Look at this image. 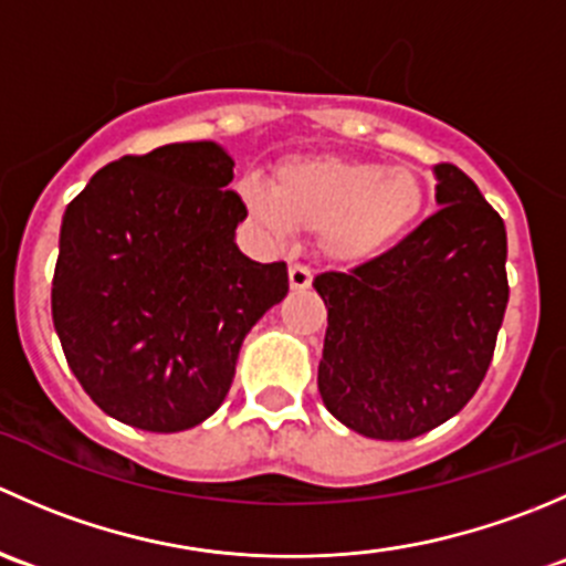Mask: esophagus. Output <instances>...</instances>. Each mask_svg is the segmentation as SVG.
Returning <instances> with one entry per match:
<instances>
[{
	"mask_svg": "<svg viewBox=\"0 0 566 566\" xmlns=\"http://www.w3.org/2000/svg\"><path fill=\"white\" fill-rule=\"evenodd\" d=\"M312 284V268L306 265H290V287L293 290H306Z\"/></svg>",
	"mask_w": 566,
	"mask_h": 566,
	"instance_id": "1",
	"label": "esophagus"
}]
</instances>
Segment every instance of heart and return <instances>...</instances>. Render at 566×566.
Returning <instances> with one entry per match:
<instances>
[{
  "mask_svg": "<svg viewBox=\"0 0 566 566\" xmlns=\"http://www.w3.org/2000/svg\"><path fill=\"white\" fill-rule=\"evenodd\" d=\"M238 197L271 238L319 232V247L339 262H367L389 251L424 208V186L413 169L336 156L290 158L279 164L273 186L256 175L241 177Z\"/></svg>",
  "mask_w": 566,
  "mask_h": 566,
  "instance_id": "heart-1",
  "label": "heart"
}]
</instances>
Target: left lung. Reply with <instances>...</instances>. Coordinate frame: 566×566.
Wrapping results in <instances>:
<instances>
[{"mask_svg": "<svg viewBox=\"0 0 566 566\" xmlns=\"http://www.w3.org/2000/svg\"><path fill=\"white\" fill-rule=\"evenodd\" d=\"M436 177L438 213L375 260L315 279L328 310L319 397L378 441H410L465 408L510 301L504 219L454 164Z\"/></svg>", "mask_w": 566, "mask_h": 566, "instance_id": "1", "label": "left lung"}]
</instances>
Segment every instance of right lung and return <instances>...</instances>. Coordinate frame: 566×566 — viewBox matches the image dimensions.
<instances>
[{
    "instance_id": "obj_1",
    "label": "right lung",
    "mask_w": 566,
    "mask_h": 566,
    "mask_svg": "<svg viewBox=\"0 0 566 566\" xmlns=\"http://www.w3.org/2000/svg\"><path fill=\"white\" fill-rule=\"evenodd\" d=\"M232 167L216 142L123 156L62 216L51 317L82 389L123 424L180 432L213 416L251 325L287 295L284 262L238 249Z\"/></svg>"
}]
</instances>
